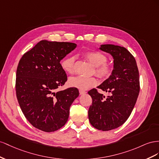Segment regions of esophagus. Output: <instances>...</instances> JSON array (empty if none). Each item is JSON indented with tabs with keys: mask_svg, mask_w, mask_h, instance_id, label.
<instances>
[{
	"mask_svg": "<svg viewBox=\"0 0 159 159\" xmlns=\"http://www.w3.org/2000/svg\"><path fill=\"white\" fill-rule=\"evenodd\" d=\"M86 93H87V92H86L85 90H84L83 89H79V93H80V94H84Z\"/></svg>",
	"mask_w": 159,
	"mask_h": 159,
	"instance_id": "esophagus-1",
	"label": "esophagus"
}]
</instances>
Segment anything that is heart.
I'll list each match as a JSON object with an SVG mask.
<instances>
[{
    "instance_id": "1",
    "label": "heart",
    "mask_w": 159,
    "mask_h": 159,
    "mask_svg": "<svg viewBox=\"0 0 159 159\" xmlns=\"http://www.w3.org/2000/svg\"><path fill=\"white\" fill-rule=\"evenodd\" d=\"M86 58L97 66L96 74L102 79L109 77L113 72V66L107 62V57L105 54L97 51H89L85 52ZM76 57L70 55L65 58L61 62L62 69L69 73H73L75 71ZM72 87L83 90L88 89L94 87L98 84V80L95 77H87L84 76H72L69 80Z\"/></svg>"
}]
</instances>
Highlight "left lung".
<instances>
[{"label":"left lung","instance_id":"left-lung-1","mask_svg":"<svg viewBox=\"0 0 159 159\" xmlns=\"http://www.w3.org/2000/svg\"><path fill=\"white\" fill-rule=\"evenodd\" d=\"M100 49L112 56L114 69L97 88L111 95L106 98L97 89L90 90L93 102L88 113L93 126L107 131L121 126L130 115L140 91L139 72L134 57L125 47L102 44Z\"/></svg>","mask_w":159,"mask_h":159}]
</instances>
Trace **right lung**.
I'll use <instances>...</instances> for the list:
<instances>
[{
  "label": "right lung",
  "instance_id": "obj_1",
  "mask_svg": "<svg viewBox=\"0 0 159 159\" xmlns=\"http://www.w3.org/2000/svg\"><path fill=\"white\" fill-rule=\"evenodd\" d=\"M76 47L67 42L41 40L19 61L16 94L26 119L34 127L54 132L65 125L70 107L79 97L77 88L58 91L67 76L60 61Z\"/></svg>",
  "mask_w": 159,
  "mask_h": 159
}]
</instances>
